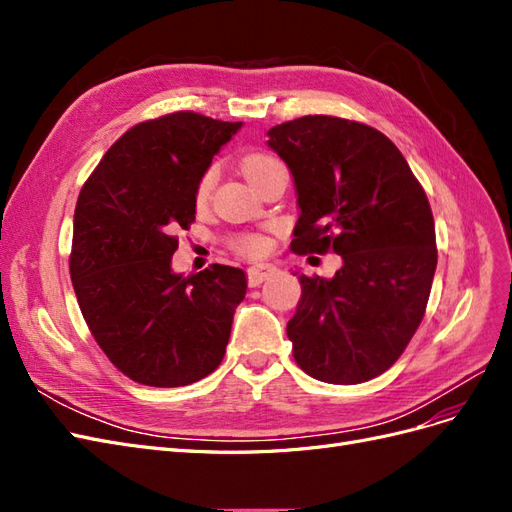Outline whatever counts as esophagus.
<instances>
[{
  "instance_id": "esophagus-1",
  "label": "esophagus",
  "mask_w": 512,
  "mask_h": 512,
  "mask_svg": "<svg viewBox=\"0 0 512 512\" xmlns=\"http://www.w3.org/2000/svg\"><path fill=\"white\" fill-rule=\"evenodd\" d=\"M275 267L273 265H254L247 269V284L250 286H260L265 280H269L271 275H275Z\"/></svg>"
}]
</instances>
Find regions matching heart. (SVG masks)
Here are the masks:
<instances>
[{
	"label": "heart",
	"mask_w": 512,
	"mask_h": 512,
	"mask_svg": "<svg viewBox=\"0 0 512 512\" xmlns=\"http://www.w3.org/2000/svg\"><path fill=\"white\" fill-rule=\"evenodd\" d=\"M275 164H280V162H277V160L271 158V156H262V153H252V156H247V158L243 160L241 168H243V175L247 177V181L254 183L262 173H267V170H269L271 166H275ZM213 183H215V170L209 168L207 173H205L203 177H200V181H198V188H196V200H198V203H200V200H205V198L209 196V192H211V188H213ZM265 247H267V245H265V239L256 237V235L239 237V239L235 241V250L241 252V254H245V256H258V254L265 252Z\"/></svg>",
	"instance_id": "1"
}]
</instances>
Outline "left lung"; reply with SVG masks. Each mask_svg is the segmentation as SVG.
I'll use <instances>...</instances> for the list:
<instances>
[{
  "mask_svg": "<svg viewBox=\"0 0 512 512\" xmlns=\"http://www.w3.org/2000/svg\"><path fill=\"white\" fill-rule=\"evenodd\" d=\"M267 134L297 188L290 250L344 260L331 280L299 275L286 327L294 361L322 382H367L399 359L425 316L438 265L425 190L401 151L365 123L305 115Z\"/></svg>",
  "mask_w": 512,
  "mask_h": 512,
  "instance_id": "left-lung-1",
  "label": "left lung"
}]
</instances>
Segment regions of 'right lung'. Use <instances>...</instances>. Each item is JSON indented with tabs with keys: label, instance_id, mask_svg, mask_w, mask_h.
<instances>
[{
	"label": "right lung",
	"instance_id": "add662e5",
	"mask_svg": "<svg viewBox=\"0 0 512 512\" xmlns=\"http://www.w3.org/2000/svg\"><path fill=\"white\" fill-rule=\"evenodd\" d=\"M241 126L192 111L136 123L76 200V301L108 361L134 382L185 386L224 359L245 273L211 265L185 277L170 258L177 230L196 220L200 177Z\"/></svg>",
	"mask_w": 512,
	"mask_h": 512
}]
</instances>
